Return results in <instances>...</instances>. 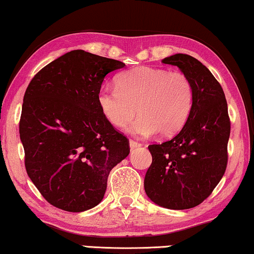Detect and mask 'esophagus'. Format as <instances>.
<instances>
[{
    "instance_id": "obj_1",
    "label": "esophagus",
    "mask_w": 254,
    "mask_h": 254,
    "mask_svg": "<svg viewBox=\"0 0 254 254\" xmlns=\"http://www.w3.org/2000/svg\"><path fill=\"white\" fill-rule=\"evenodd\" d=\"M141 145H142V144L138 143V142H136V141H133V140L129 141V148L131 149V150H134V149L141 147Z\"/></svg>"
}]
</instances>
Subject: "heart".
Here are the masks:
<instances>
[{"label": "heart", "mask_w": 254, "mask_h": 254, "mask_svg": "<svg viewBox=\"0 0 254 254\" xmlns=\"http://www.w3.org/2000/svg\"><path fill=\"white\" fill-rule=\"evenodd\" d=\"M99 109L110 124L123 127L140 113L126 131L148 137L159 131L170 136L182 129L194 100L192 82L183 72L137 67L117 77V88L98 92Z\"/></svg>", "instance_id": "heart-1"}]
</instances>
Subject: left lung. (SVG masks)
<instances>
[{"label":"left lung","instance_id":"left-lung-1","mask_svg":"<svg viewBox=\"0 0 254 254\" xmlns=\"http://www.w3.org/2000/svg\"><path fill=\"white\" fill-rule=\"evenodd\" d=\"M177 65L192 82L194 100L182 130L148 147L152 156L144 178L149 199L168 209H190L210 195L228 163L230 119L223 89L206 65L187 54L162 61Z\"/></svg>","mask_w":254,"mask_h":254}]
</instances>
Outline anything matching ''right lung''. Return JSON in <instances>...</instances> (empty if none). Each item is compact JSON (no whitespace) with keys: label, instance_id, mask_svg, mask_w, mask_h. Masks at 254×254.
I'll return each instance as SVG.
<instances>
[{"label":"right lung","instance_id":"1","mask_svg":"<svg viewBox=\"0 0 254 254\" xmlns=\"http://www.w3.org/2000/svg\"><path fill=\"white\" fill-rule=\"evenodd\" d=\"M125 65L75 50L48 64L27 86L19 121L25 168L54 207L71 213L96 207L111 170L129 154L127 137L97 100L105 76Z\"/></svg>","mask_w":254,"mask_h":254}]
</instances>
